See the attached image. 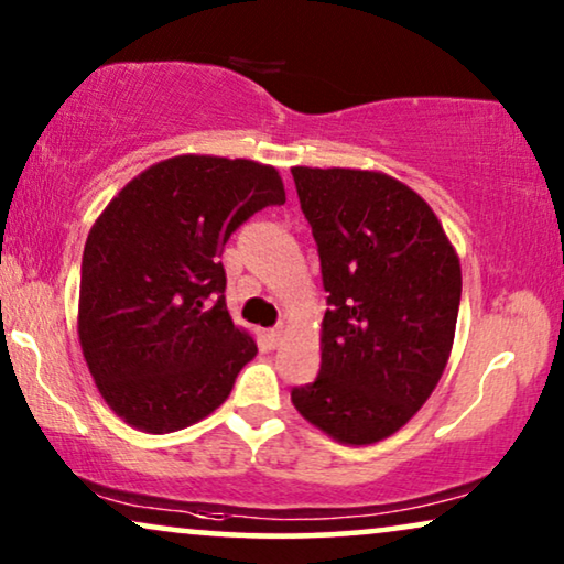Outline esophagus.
Returning a JSON list of instances; mask_svg holds the SVG:
<instances>
[{
    "label": "esophagus",
    "instance_id": "obj_1",
    "mask_svg": "<svg viewBox=\"0 0 564 564\" xmlns=\"http://www.w3.org/2000/svg\"><path fill=\"white\" fill-rule=\"evenodd\" d=\"M280 338H282V328L280 326L264 330V344L269 346V349H274V346L280 344Z\"/></svg>",
    "mask_w": 564,
    "mask_h": 564
}]
</instances>
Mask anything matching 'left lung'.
<instances>
[{
  "label": "left lung",
  "instance_id": "8db88e82",
  "mask_svg": "<svg viewBox=\"0 0 564 564\" xmlns=\"http://www.w3.org/2000/svg\"><path fill=\"white\" fill-rule=\"evenodd\" d=\"M318 243L328 311L321 372L292 403L341 444L395 434L449 361L462 269L426 199L361 169H292Z\"/></svg>",
  "mask_w": 564,
  "mask_h": 564
}]
</instances>
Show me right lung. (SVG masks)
I'll return each instance as SVG.
<instances>
[{
  "label": "right lung",
  "instance_id": "right-lung-1",
  "mask_svg": "<svg viewBox=\"0 0 564 564\" xmlns=\"http://www.w3.org/2000/svg\"><path fill=\"white\" fill-rule=\"evenodd\" d=\"M284 205L274 166L184 153L130 180L82 257L79 344L107 405L169 434L210 415L257 357L226 307L220 253L234 230Z\"/></svg>",
  "mask_w": 564,
  "mask_h": 564
}]
</instances>
